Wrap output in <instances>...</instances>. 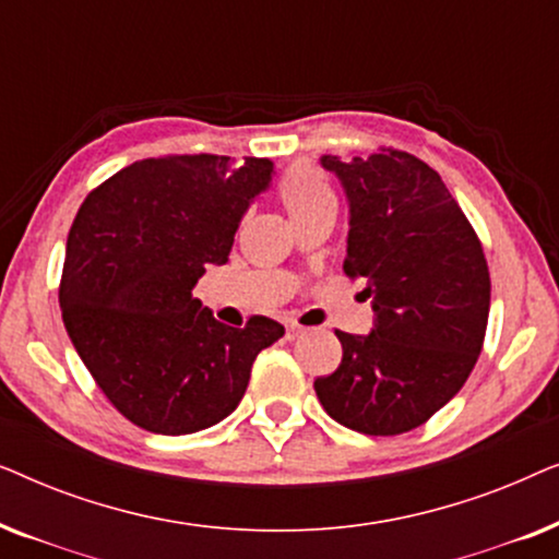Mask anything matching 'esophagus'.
<instances>
[{
  "instance_id": "1",
  "label": "esophagus",
  "mask_w": 559,
  "mask_h": 559,
  "mask_svg": "<svg viewBox=\"0 0 559 559\" xmlns=\"http://www.w3.org/2000/svg\"><path fill=\"white\" fill-rule=\"evenodd\" d=\"M305 333V328L302 325H297V323H289L287 325V341H295V338H300V335Z\"/></svg>"
}]
</instances>
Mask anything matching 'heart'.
<instances>
[{"instance_id":"1","label":"heart","mask_w":559,"mask_h":559,"mask_svg":"<svg viewBox=\"0 0 559 559\" xmlns=\"http://www.w3.org/2000/svg\"><path fill=\"white\" fill-rule=\"evenodd\" d=\"M277 198L293 224L316 213H335V205H338L333 180L316 165L289 167L277 182Z\"/></svg>"}]
</instances>
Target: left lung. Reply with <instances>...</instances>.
<instances>
[{"mask_svg": "<svg viewBox=\"0 0 559 559\" xmlns=\"http://www.w3.org/2000/svg\"><path fill=\"white\" fill-rule=\"evenodd\" d=\"M320 163L338 175L350 205L343 272L366 280L377 318L369 335L335 331L343 358L316 379V394L350 430L409 432L461 392L484 348V247L440 175L409 152Z\"/></svg>", "mask_w": 559, "mask_h": 559, "instance_id": "8db88e82", "label": "left lung"}]
</instances>
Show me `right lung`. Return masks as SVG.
I'll use <instances>...</instances> for the list:
<instances>
[{"label": "right lung", "instance_id": "obj_1", "mask_svg": "<svg viewBox=\"0 0 559 559\" xmlns=\"http://www.w3.org/2000/svg\"><path fill=\"white\" fill-rule=\"evenodd\" d=\"M272 163L221 155L140 159L91 190L66 243L60 310L81 361L114 407L142 430L188 435L239 407L257 354L285 335L277 320L243 328L193 295L226 264L249 201Z\"/></svg>", "mask_w": 559, "mask_h": 559}]
</instances>
